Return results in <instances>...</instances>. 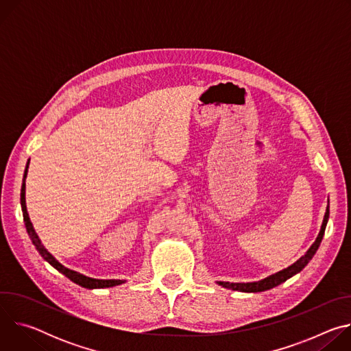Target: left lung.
Returning <instances> with one entry per match:
<instances>
[{
    "label": "left lung",
    "instance_id": "1",
    "mask_svg": "<svg viewBox=\"0 0 351 351\" xmlns=\"http://www.w3.org/2000/svg\"><path fill=\"white\" fill-rule=\"evenodd\" d=\"M328 219H329V204L326 207V213H325V217H324V221H322V226H321V230L318 233V237L315 239V241L313 243V245L308 248V252L300 258L297 260L293 265L287 267L286 269H282L263 280H258V282H250V283H230V282H217L219 286L225 287V289H232V290H237V291H244V293H257V291H265V290H269L283 282H286L289 278H291L293 275L298 274L300 271H302L308 263L310 260L314 257V254L317 253V250L322 241V237H324V233H325V228H326V223H328Z\"/></svg>",
    "mask_w": 351,
    "mask_h": 351
}]
</instances>
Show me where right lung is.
Returning a JSON list of instances; mask_svg holds the SVG:
<instances>
[{"label": "right lung", "mask_w": 351, "mask_h": 351, "mask_svg": "<svg viewBox=\"0 0 351 351\" xmlns=\"http://www.w3.org/2000/svg\"><path fill=\"white\" fill-rule=\"evenodd\" d=\"M27 168H29V162L26 165V169H25V175H23V183H22V190H21V206H22V213H23V221H25V226H26V230H27V234L32 240V243L34 244V247L37 248V252L40 253V256L49 264L53 265L58 272H61L62 275H65L68 279H71L73 283L82 286V287H86V289H104V287H112V286H118V285H122L125 283V280H121V279H94V278H88L83 274H79L76 271H72L66 267H64L61 263H58L54 256L49 254L47 252V248L41 244V240L38 239L32 222H30V218H29V214H27V208H26V198H25V189H26V176H27Z\"/></svg>", "instance_id": "obj_1"}]
</instances>
